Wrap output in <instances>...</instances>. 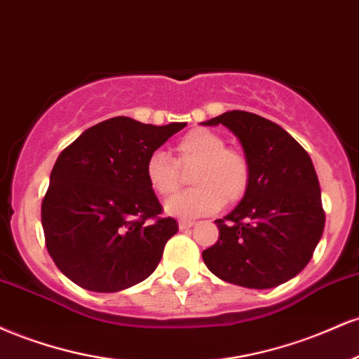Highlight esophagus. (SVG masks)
Instances as JSON below:
<instances>
[{
    "mask_svg": "<svg viewBox=\"0 0 359 359\" xmlns=\"http://www.w3.org/2000/svg\"><path fill=\"white\" fill-rule=\"evenodd\" d=\"M193 225H195V222H191V220H180V223H178L180 230H188V229H191Z\"/></svg>",
    "mask_w": 359,
    "mask_h": 359,
    "instance_id": "esophagus-1",
    "label": "esophagus"
}]
</instances>
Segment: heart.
I'll return each mask as SVG.
<instances>
[{
	"instance_id": "heart-1",
	"label": "heart",
	"mask_w": 359,
	"mask_h": 359,
	"mask_svg": "<svg viewBox=\"0 0 359 359\" xmlns=\"http://www.w3.org/2000/svg\"><path fill=\"white\" fill-rule=\"evenodd\" d=\"M195 167L189 181L195 188L180 193L166 203V212L178 218L212 215L225 203H237L250 187V163L240 151L226 147L213 130L198 128L175 144V159L163 151L147 158L144 175L156 195L168 198L181 187L183 175Z\"/></svg>"
}]
</instances>
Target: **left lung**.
<instances>
[{
  "instance_id": "left-lung-1",
  "label": "left lung",
  "mask_w": 359,
  "mask_h": 359,
  "mask_svg": "<svg viewBox=\"0 0 359 359\" xmlns=\"http://www.w3.org/2000/svg\"><path fill=\"white\" fill-rule=\"evenodd\" d=\"M218 124L240 139L252 178L237 208L215 220L220 237L201 255L222 280L276 287L309 264L321 240L326 215L314 164L287 130L257 114L230 111L205 122Z\"/></svg>"
}]
</instances>
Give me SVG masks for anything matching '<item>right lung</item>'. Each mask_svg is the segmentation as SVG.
I'll return each instance as SVG.
<instances>
[{
  "instance_id": "add662e5",
  "label": "right lung",
  "mask_w": 359,
  "mask_h": 359,
  "mask_svg": "<svg viewBox=\"0 0 359 359\" xmlns=\"http://www.w3.org/2000/svg\"><path fill=\"white\" fill-rule=\"evenodd\" d=\"M184 126L112 117L62 151L41 201V225L46 250L72 282L119 292L154 272L178 223L161 217L144 168Z\"/></svg>"
}]
</instances>
